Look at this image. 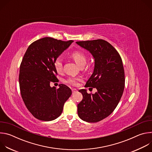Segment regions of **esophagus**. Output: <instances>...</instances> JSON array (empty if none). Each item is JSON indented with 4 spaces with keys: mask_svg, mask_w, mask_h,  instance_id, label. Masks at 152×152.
I'll use <instances>...</instances> for the list:
<instances>
[{
    "mask_svg": "<svg viewBox=\"0 0 152 152\" xmlns=\"http://www.w3.org/2000/svg\"><path fill=\"white\" fill-rule=\"evenodd\" d=\"M72 90V93H73V94L76 93L77 91V90L76 89H75V88H73Z\"/></svg>",
    "mask_w": 152,
    "mask_h": 152,
    "instance_id": "34e87169",
    "label": "esophagus"
}]
</instances>
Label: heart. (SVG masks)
Here are the masks:
<instances>
[{"label":"heart","instance_id":"heart-1","mask_svg":"<svg viewBox=\"0 0 152 152\" xmlns=\"http://www.w3.org/2000/svg\"><path fill=\"white\" fill-rule=\"evenodd\" d=\"M72 58L74 59L76 63L78 65L79 67L85 66L86 59V56L80 50H75L71 53ZM53 67L57 73H60L62 70V59L61 57L56 58L53 61ZM80 80V79L79 77H69L66 80V83L73 85L76 86L78 85L79 82Z\"/></svg>","mask_w":152,"mask_h":152}]
</instances>
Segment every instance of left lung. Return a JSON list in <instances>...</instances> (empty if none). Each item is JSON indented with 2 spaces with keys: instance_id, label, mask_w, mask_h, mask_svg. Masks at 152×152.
Returning a JSON list of instances; mask_svg holds the SVG:
<instances>
[{
  "instance_id": "1",
  "label": "left lung",
  "mask_w": 152,
  "mask_h": 152,
  "mask_svg": "<svg viewBox=\"0 0 152 152\" xmlns=\"http://www.w3.org/2000/svg\"><path fill=\"white\" fill-rule=\"evenodd\" d=\"M88 50L94 58V72L85 87L96 88L95 94L79 90L83 96L77 104V114L83 121L99 122L109 116L115 109L123 95L124 70L121 58L117 50L107 41L94 39L77 41Z\"/></svg>"
}]
</instances>
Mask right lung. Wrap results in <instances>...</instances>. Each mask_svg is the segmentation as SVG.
<instances>
[{"label":"right lung","instance_id":"obj_1","mask_svg":"<svg viewBox=\"0 0 152 152\" xmlns=\"http://www.w3.org/2000/svg\"><path fill=\"white\" fill-rule=\"evenodd\" d=\"M73 42L50 37L39 39L28 47L20 66L19 85L21 97L28 111L36 118L52 121L62 113L65 102L72 94L64 84L51 87L58 82L53 61Z\"/></svg>","mask_w":152,"mask_h":152}]
</instances>
